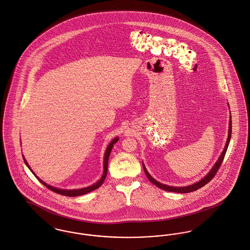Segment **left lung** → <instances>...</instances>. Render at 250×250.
<instances>
[{
	"instance_id": "1",
	"label": "left lung",
	"mask_w": 250,
	"mask_h": 250,
	"mask_svg": "<svg viewBox=\"0 0 250 250\" xmlns=\"http://www.w3.org/2000/svg\"><path fill=\"white\" fill-rule=\"evenodd\" d=\"M229 135H228L227 144H226V146H225V148H224V150H223V152H222L219 159L217 160V162H215L214 166H213V167L211 168V170L208 173V175H206L205 177H203V178H202L201 180H199L198 182L193 183V184L189 185V186H185V187H174V186L164 185V184H162L161 182L155 180L152 176H150V174L147 172L145 164L143 163V167H144V170H145V173H146V175L147 178H148L153 184H155L157 187H159L160 189H162V190H164V191L179 192V193H186V192H191V191H196V190L200 189L201 187L205 186L206 184L208 183V182L213 178V176H215V174L217 173L218 169L220 168L222 162H223V160H224V158H225L226 152H227V150H228V146H229V141H230V138H231V130H232V128H231V116H229Z\"/></svg>"
}]
</instances>
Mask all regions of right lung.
Segmentation results:
<instances>
[{"label":"right lung","instance_id":"add662e5","mask_svg":"<svg viewBox=\"0 0 250 250\" xmlns=\"http://www.w3.org/2000/svg\"><path fill=\"white\" fill-rule=\"evenodd\" d=\"M118 140H119V138L116 137L115 139H113V140L110 142V144L108 145V146L106 147V150H105V152H104V173L102 177H101L96 183H94L93 185L88 186V187H86V188H82V189H76V190H63V189H59V188H56V187H53V186L48 185L47 183H45L44 181H42L40 177H38V176L35 175V173L31 170L28 163L25 161V159H24L23 156H22V158H23V162H25V164L27 165V167L31 170V172L35 175V176L38 178V180H39L41 183H42V184L44 185L45 187H47L49 190L55 191V192L59 193V194H62V195H65V196H73V197H74V196H79V195L86 194V193H88L89 191H94V190H96L97 188H99V187L103 184L104 180V178H105V176H106V174H107L108 158H109V155H110V152H111L112 147L114 146V144L117 143Z\"/></svg>","mask_w":250,"mask_h":250}]
</instances>
